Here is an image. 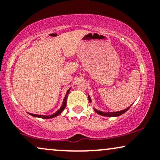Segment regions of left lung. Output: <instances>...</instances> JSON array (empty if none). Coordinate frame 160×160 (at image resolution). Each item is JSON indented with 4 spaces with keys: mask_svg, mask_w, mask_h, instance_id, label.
I'll return each instance as SVG.
<instances>
[{
    "mask_svg": "<svg viewBox=\"0 0 160 160\" xmlns=\"http://www.w3.org/2000/svg\"><path fill=\"white\" fill-rule=\"evenodd\" d=\"M88 98H89V102H92V100H91V98L90 96H89V95H88ZM132 105H130V107H131ZM128 107L127 108H126V109L122 110V111H114V112H104V111H98V110L95 109V108H93L94 109V111L96 112L99 115H102V116H104V117H118V116H120L122 115V113H124L125 112H126L128 111V109H129V108Z\"/></svg>",
    "mask_w": 160,
    "mask_h": 160,
    "instance_id": "1",
    "label": "left lung"
}]
</instances>
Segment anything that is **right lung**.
<instances>
[{
	"label": "right lung",
	"instance_id": "1",
	"mask_svg": "<svg viewBox=\"0 0 160 160\" xmlns=\"http://www.w3.org/2000/svg\"><path fill=\"white\" fill-rule=\"evenodd\" d=\"M71 89V88H70V89H68V90L67 92H66V95H65V98H64L63 102H62L61 108H60L59 109H58V111H57L55 113H52V114H51V115H40V114L39 115V114H34V113H28V114H30L31 116H32V117H38V118H42V119H51V118H53V117H57V116H58V115L60 114V113H62V111H64V110H65L66 104H67L68 95L69 91H70V89Z\"/></svg>",
	"mask_w": 160,
	"mask_h": 160
}]
</instances>
